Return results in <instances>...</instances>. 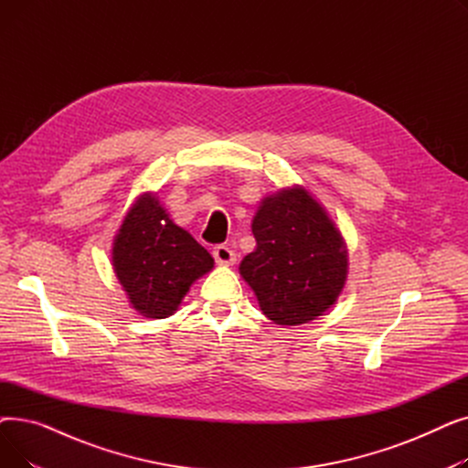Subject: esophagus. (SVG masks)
I'll return each mask as SVG.
<instances>
[{
  "instance_id": "1",
  "label": "esophagus",
  "mask_w": 468,
  "mask_h": 468,
  "mask_svg": "<svg viewBox=\"0 0 468 468\" xmlns=\"http://www.w3.org/2000/svg\"><path fill=\"white\" fill-rule=\"evenodd\" d=\"M212 256L219 265H233L237 260L235 252L229 247H226V244H218V247H214Z\"/></svg>"
}]
</instances>
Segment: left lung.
<instances>
[{
  "label": "left lung",
  "mask_w": 468,
  "mask_h": 468,
  "mask_svg": "<svg viewBox=\"0 0 468 468\" xmlns=\"http://www.w3.org/2000/svg\"><path fill=\"white\" fill-rule=\"evenodd\" d=\"M252 233L256 250L239 269L267 318L296 326L334 305L347 279V252L332 219L305 189L263 199Z\"/></svg>",
  "instance_id": "obj_1"
}]
</instances>
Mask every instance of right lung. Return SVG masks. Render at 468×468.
<instances>
[{
  "label": "right lung",
  "instance_id": "right-lung-1",
  "mask_svg": "<svg viewBox=\"0 0 468 468\" xmlns=\"http://www.w3.org/2000/svg\"><path fill=\"white\" fill-rule=\"evenodd\" d=\"M214 267L212 256L172 224L154 195H142L113 242V269L136 311L150 318L175 313L189 286Z\"/></svg>",
  "mask_w": 468,
  "mask_h": 468
}]
</instances>
